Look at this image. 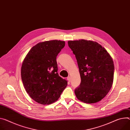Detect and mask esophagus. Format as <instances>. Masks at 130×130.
<instances>
[{
	"label": "esophagus",
	"instance_id": "esophagus-1",
	"mask_svg": "<svg viewBox=\"0 0 130 130\" xmlns=\"http://www.w3.org/2000/svg\"><path fill=\"white\" fill-rule=\"evenodd\" d=\"M67 80H68V81L69 82H70V80H71V78H70V77H67Z\"/></svg>",
	"mask_w": 130,
	"mask_h": 130
}]
</instances>
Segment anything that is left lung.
<instances>
[{
    "instance_id": "left-lung-1",
    "label": "left lung",
    "mask_w": 130,
    "mask_h": 130,
    "mask_svg": "<svg viewBox=\"0 0 130 130\" xmlns=\"http://www.w3.org/2000/svg\"><path fill=\"white\" fill-rule=\"evenodd\" d=\"M68 44L75 55L81 80L80 86L75 90L77 98L88 104L101 101L112 86L114 64L112 57L96 41L69 40Z\"/></svg>"
}]
</instances>
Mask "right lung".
Here are the masks:
<instances>
[{"instance_id":"right-lung-1","label":"right lung","mask_w":130,"mask_h":130,"mask_svg":"<svg viewBox=\"0 0 130 130\" xmlns=\"http://www.w3.org/2000/svg\"><path fill=\"white\" fill-rule=\"evenodd\" d=\"M65 45L64 41L40 42L32 46L23 60L21 78L34 101L49 105L60 98L67 81L59 76L56 58Z\"/></svg>"}]
</instances>
